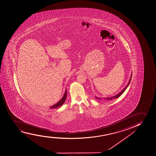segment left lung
Wrapping results in <instances>:
<instances>
[{"mask_svg": "<svg viewBox=\"0 0 156 156\" xmlns=\"http://www.w3.org/2000/svg\"><path fill=\"white\" fill-rule=\"evenodd\" d=\"M131 77H132V73H131V75L129 81L128 82V84H127V86H126L123 89V90L121 91V92H120L119 94H116V95L115 96L110 97H106V98H105H105H99V97H95V98L97 99V100H99V99H100V100H102V99H103V100L107 101V100H112V99H116V98H118L120 96L121 94H123L124 91L126 90V89L127 88V87H128V86H129L130 82L131 79Z\"/></svg>", "mask_w": 156, "mask_h": 156, "instance_id": "obj_1", "label": "left lung"}]
</instances>
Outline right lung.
Returning <instances> with one entry per match:
<instances>
[{"label": "right lung", "mask_w": 156, "mask_h": 156, "mask_svg": "<svg viewBox=\"0 0 156 156\" xmlns=\"http://www.w3.org/2000/svg\"><path fill=\"white\" fill-rule=\"evenodd\" d=\"M66 97H67V90H66L64 94V95L63 97H62V99L58 101L57 104L54 105L53 106H51L50 108H57L59 107L60 106H62L63 104H64V102H65L66 99Z\"/></svg>", "instance_id": "obj_1"}]
</instances>
